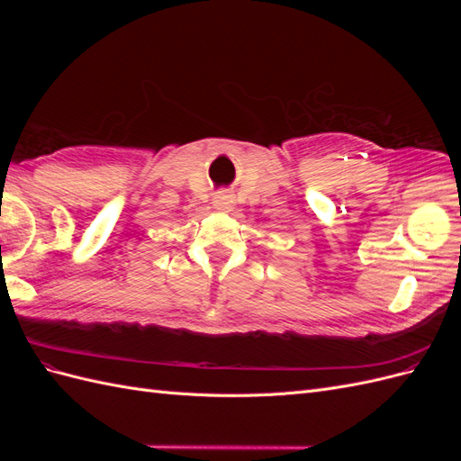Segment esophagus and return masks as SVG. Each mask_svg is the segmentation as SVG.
<instances>
[{"label":"esophagus","instance_id":"obj_1","mask_svg":"<svg viewBox=\"0 0 461 461\" xmlns=\"http://www.w3.org/2000/svg\"><path fill=\"white\" fill-rule=\"evenodd\" d=\"M213 203H215L217 209H229V207H232V196H230V194H227L225 190H221V192L215 194Z\"/></svg>","mask_w":461,"mask_h":461}]
</instances>
